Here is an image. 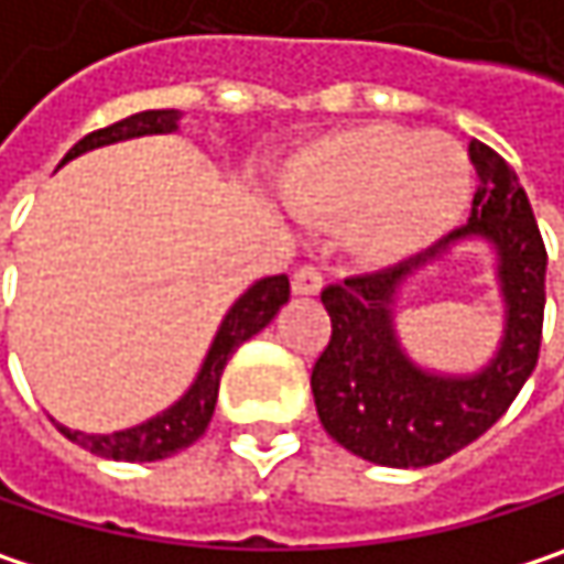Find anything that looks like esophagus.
<instances>
[{
  "mask_svg": "<svg viewBox=\"0 0 564 564\" xmlns=\"http://www.w3.org/2000/svg\"><path fill=\"white\" fill-rule=\"evenodd\" d=\"M323 290V271L319 268H300L296 274H293V293L296 296H316Z\"/></svg>",
  "mask_w": 564,
  "mask_h": 564,
  "instance_id": "34e87169",
  "label": "esophagus"
}]
</instances>
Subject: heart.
I'll use <instances>...</instances> for the list:
<instances>
[{
	"mask_svg": "<svg viewBox=\"0 0 564 564\" xmlns=\"http://www.w3.org/2000/svg\"><path fill=\"white\" fill-rule=\"evenodd\" d=\"M475 189L468 151L445 131L365 122L303 144L283 167V203L345 223L348 251L368 268L426 254L462 223Z\"/></svg>",
	"mask_w": 564,
	"mask_h": 564,
	"instance_id": "obj_1",
	"label": "heart"
}]
</instances>
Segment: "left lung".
I'll return each instance as SVG.
<instances>
[{"instance_id":"left-lung-1","label":"left lung","mask_w":564,"mask_h":564,"mask_svg":"<svg viewBox=\"0 0 564 564\" xmlns=\"http://www.w3.org/2000/svg\"><path fill=\"white\" fill-rule=\"evenodd\" d=\"M478 171L468 226L420 258L323 290L333 338L313 368L319 423L351 455L387 468H426L485 435L533 375L545 310V245L513 167L481 141L468 148ZM491 245L505 300V335L475 376L416 366L395 335L402 286L462 240Z\"/></svg>"}]
</instances>
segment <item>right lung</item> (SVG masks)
<instances>
[{
	"label": "right lung",
	"mask_w": 564,
	"mask_h": 564,
	"mask_svg": "<svg viewBox=\"0 0 564 564\" xmlns=\"http://www.w3.org/2000/svg\"><path fill=\"white\" fill-rule=\"evenodd\" d=\"M177 109H148V112H134L129 119L109 126V129L89 131L86 138H79L77 144L67 151V161H74L79 154L102 148V144H116V141H129V138H141V134H171L180 126ZM290 300V281L286 274L278 278H261L254 281L226 313L219 333L213 338L203 368L196 375V381L189 384V390L180 397L174 406H167L164 413L131 426V430H119V433H79V430H67L57 423V430L67 435L70 442L83 445L93 455L102 458H116V462H158L167 455H177L183 448H189L199 435L206 433L213 410H216V397H219V378L226 371V361L235 355V348L241 341H248L251 335H258L278 313L281 306Z\"/></svg>",
	"instance_id": "1"
}]
</instances>
